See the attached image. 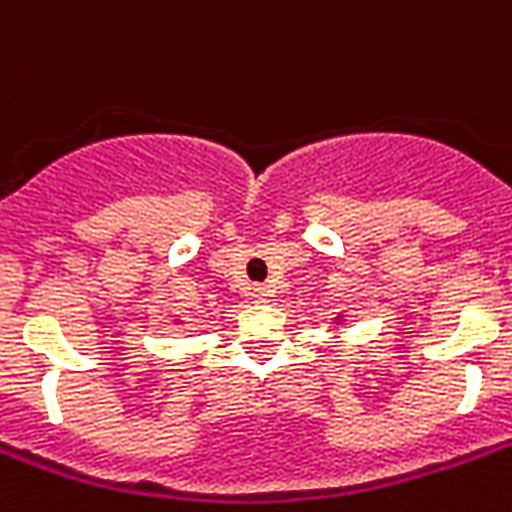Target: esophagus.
Here are the masks:
<instances>
[{
    "mask_svg": "<svg viewBox=\"0 0 512 512\" xmlns=\"http://www.w3.org/2000/svg\"><path fill=\"white\" fill-rule=\"evenodd\" d=\"M252 297H255V303H265V297H268V289L255 287V289H252Z\"/></svg>",
    "mask_w": 512,
    "mask_h": 512,
    "instance_id": "esophagus-1",
    "label": "esophagus"
}]
</instances>
